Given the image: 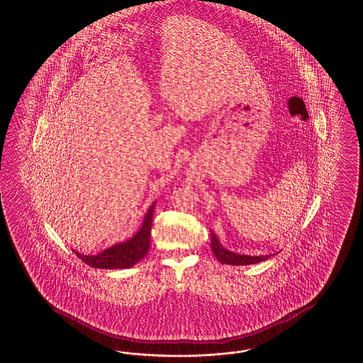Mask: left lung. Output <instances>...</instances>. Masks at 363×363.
I'll use <instances>...</instances> for the list:
<instances>
[{"mask_svg":"<svg viewBox=\"0 0 363 363\" xmlns=\"http://www.w3.org/2000/svg\"><path fill=\"white\" fill-rule=\"evenodd\" d=\"M211 250L220 264H235V266L259 264L262 261H266L267 258H270L272 255H274V254H269V255H253L252 257V255L233 253L220 245L218 238L216 237V234L213 231H211Z\"/></svg>","mask_w":363,"mask_h":363,"instance_id":"obj_1","label":"left lung"}]
</instances>
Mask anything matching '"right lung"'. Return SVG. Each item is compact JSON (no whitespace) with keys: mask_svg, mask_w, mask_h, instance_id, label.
<instances>
[{"mask_svg":"<svg viewBox=\"0 0 363 363\" xmlns=\"http://www.w3.org/2000/svg\"><path fill=\"white\" fill-rule=\"evenodd\" d=\"M153 203L145 214L143 226L137 231V234L129 241L117 243L109 249H105L96 255H84L76 250L73 253L78 258L96 269H128L141 261L149 252L150 245V231H152V220H153Z\"/></svg>","mask_w":363,"mask_h":363,"instance_id":"1","label":"right lung"}]
</instances>
